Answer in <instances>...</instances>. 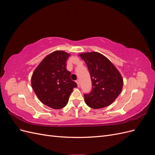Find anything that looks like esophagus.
I'll return each mask as SVG.
<instances>
[{"label": "esophagus", "mask_w": 155, "mask_h": 155, "mask_svg": "<svg viewBox=\"0 0 155 155\" xmlns=\"http://www.w3.org/2000/svg\"><path fill=\"white\" fill-rule=\"evenodd\" d=\"M76 82V83H77L78 86V87H79V84H80V82H79V79H77Z\"/></svg>", "instance_id": "esophagus-1"}]
</instances>
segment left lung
<instances>
[{"label": "left lung", "mask_w": 155, "mask_h": 155, "mask_svg": "<svg viewBox=\"0 0 155 155\" xmlns=\"http://www.w3.org/2000/svg\"><path fill=\"white\" fill-rule=\"evenodd\" d=\"M91 75L92 90L84 94L86 104L92 109L110 105L119 96L123 79L118 70L102 54L92 51L79 55Z\"/></svg>", "instance_id": "obj_1"}]
</instances>
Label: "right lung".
Returning <instances> with one entry per match:
<instances>
[{
	"mask_svg": "<svg viewBox=\"0 0 155 155\" xmlns=\"http://www.w3.org/2000/svg\"><path fill=\"white\" fill-rule=\"evenodd\" d=\"M69 56L64 51H55L42 61L32 74L31 87L35 94L43 104L54 109L66 106L73 88L78 87L66 67Z\"/></svg>",
	"mask_w": 155,
	"mask_h": 155,
	"instance_id": "obj_1",
	"label": "right lung"
}]
</instances>
